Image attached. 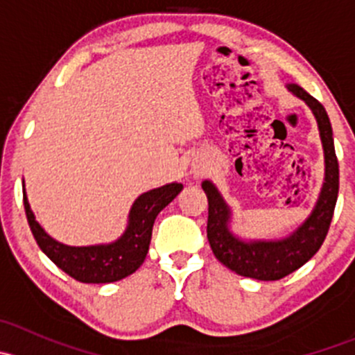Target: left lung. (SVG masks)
<instances>
[{"mask_svg":"<svg viewBox=\"0 0 355 355\" xmlns=\"http://www.w3.org/2000/svg\"><path fill=\"white\" fill-rule=\"evenodd\" d=\"M287 87L313 110L324 149V184L311 216L290 237L282 241H241L228 230L230 209L220 192L209 180L202 182V191L207 196V241L213 254L221 264L237 275L263 282L287 277L320 250L330 230L338 198V159L327 110L299 85L288 84Z\"/></svg>","mask_w":355,"mask_h":355,"instance_id":"left-lung-1","label":"left lung"}]
</instances>
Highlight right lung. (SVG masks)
Listing matches in <instances>:
<instances>
[{
  "mask_svg": "<svg viewBox=\"0 0 355 355\" xmlns=\"http://www.w3.org/2000/svg\"><path fill=\"white\" fill-rule=\"evenodd\" d=\"M182 189V184H168L139 196L128 214L125 234L116 242L106 245L70 247L60 244L35 221L25 191L24 207L35 242L60 270L82 284H111L132 275L144 263L156 216L177 198Z\"/></svg>",
  "mask_w": 355,
  "mask_h": 355,
  "instance_id": "obj_1",
  "label": "right lung"
}]
</instances>
